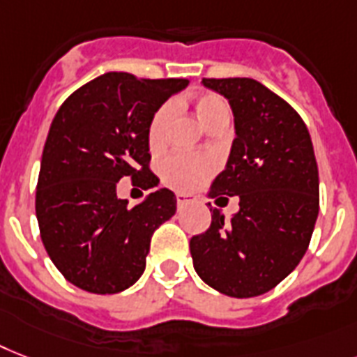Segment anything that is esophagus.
I'll list each match as a JSON object with an SVG mask.
<instances>
[{
	"instance_id": "1",
	"label": "esophagus",
	"mask_w": 357,
	"mask_h": 357,
	"mask_svg": "<svg viewBox=\"0 0 357 357\" xmlns=\"http://www.w3.org/2000/svg\"><path fill=\"white\" fill-rule=\"evenodd\" d=\"M192 196H188V194H176V202H178V207H183L187 205L188 202H192Z\"/></svg>"
}]
</instances>
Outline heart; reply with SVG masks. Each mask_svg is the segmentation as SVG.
Here are the masks:
<instances>
[{"mask_svg":"<svg viewBox=\"0 0 357 357\" xmlns=\"http://www.w3.org/2000/svg\"><path fill=\"white\" fill-rule=\"evenodd\" d=\"M170 104H165L153 113L149 124V144L152 150H158L165 143V133L169 126ZM194 113L199 119V123L208 128L220 119H229L227 104L213 93H202L194 98ZM216 170V161L208 153H170L161 165V176L167 185L176 190H194L211 178Z\"/></svg>","mask_w":357,"mask_h":357,"instance_id":"heart-1","label":"heart"}]
</instances>
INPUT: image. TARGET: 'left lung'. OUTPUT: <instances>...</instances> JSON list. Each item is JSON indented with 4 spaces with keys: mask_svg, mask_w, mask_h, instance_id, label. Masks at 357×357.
I'll list each match as a JSON object with an SVG mask.
<instances>
[{
    "mask_svg": "<svg viewBox=\"0 0 357 357\" xmlns=\"http://www.w3.org/2000/svg\"><path fill=\"white\" fill-rule=\"evenodd\" d=\"M234 113L236 137L211 196H238L231 220L213 208L190 238L196 273L229 297H257L288 277L310 245L319 214V170L301 115L253 78H204ZM229 199V198H225Z\"/></svg>",
    "mask_w": 357,
    "mask_h": 357,
    "instance_id": "obj_1",
    "label": "left lung"
}]
</instances>
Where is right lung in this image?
<instances>
[{"label":"right lung","instance_id":"right-lung-1","mask_svg":"<svg viewBox=\"0 0 357 357\" xmlns=\"http://www.w3.org/2000/svg\"><path fill=\"white\" fill-rule=\"evenodd\" d=\"M188 84L104 73L69 95L54 115L36 185L43 248L63 279L89 294H119L143 275L150 238L176 213V196L159 188L128 208L121 178L150 188L149 124Z\"/></svg>","mask_w":357,"mask_h":357}]
</instances>
